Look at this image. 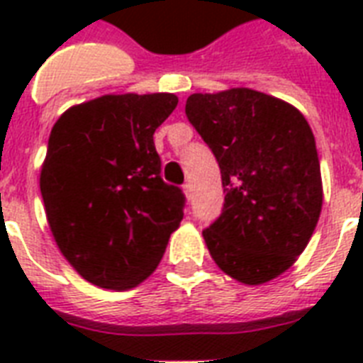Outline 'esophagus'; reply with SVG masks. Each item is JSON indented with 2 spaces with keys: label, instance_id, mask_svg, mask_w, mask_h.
<instances>
[{
  "label": "esophagus",
  "instance_id": "esophagus-1",
  "mask_svg": "<svg viewBox=\"0 0 363 363\" xmlns=\"http://www.w3.org/2000/svg\"><path fill=\"white\" fill-rule=\"evenodd\" d=\"M182 192H184V196H186V199H190L192 198V186H190V184H184V186H182Z\"/></svg>",
  "mask_w": 363,
  "mask_h": 363
}]
</instances>
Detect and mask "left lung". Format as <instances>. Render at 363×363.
Masks as SVG:
<instances>
[{"mask_svg":"<svg viewBox=\"0 0 363 363\" xmlns=\"http://www.w3.org/2000/svg\"><path fill=\"white\" fill-rule=\"evenodd\" d=\"M186 116L215 154L226 192L203 230L215 264L258 286L292 267L322 211L320 162L294 105L250 88L192 94Z\"/></svg>","mask_w":363,"mask_h":363,"instance_id":"obj_1","label":"left lung"}]
</instances>
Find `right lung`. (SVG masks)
<instances>
[{
    "label": "right lung",
    "mask_w": 363,
    "mask_h": 363,
    "mask_svg": "<svg viewBox=\"0 0 363 363\" xmlns=\"http://www.w3.org/2000/svg\"><path fill=\"white\" fill-rule=\"evenodd\" d=\"M175 94H107L54 124L41 196L60 252L99 288L130 290L158 267L182 220L184 194L160 177L154 131Z\"/></svg>",
    "instance_id": "obj_1"
}]
</instances>
